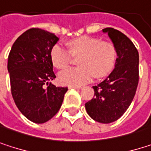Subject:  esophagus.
Segmentation results:
<instances>
[{"label":"esophagus","instance_id":"esophagus-1","mask_svg":"<svg viewBox=\"0 0 151 151\" xmlns=\"http://www.w3.org/2000/svg\"><path fill=\"white\" fill-rule=\"evenodd\" d=\"M68 87H69V89H78V90L81 88L80 86H69Z\"/></svg>","mask_w":151,"mask_h":151}]
</instances>
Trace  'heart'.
<instances>
[{
    "mask_svg": "<svg viewBox=\"0 0 151 151\" xmlns=\"http://www.w3.org/2000/svg\"><path fill=\"white\" fill-rule=\"evenodd\" d=\"M69 50L73 55H80L79 66L67 68L59 73V81L64 85L82 86L94 76L101 78L108 74L114 66L116 51L109 42L84 36L70 41ZM70 52L62 45H55L50 50L52 64L58 69L65 68L70 62Z\"/></svg>",
    "mask_w": 151,
    "mask_h": 151,
    "instance_id": "heart-1",
    "label": "heart"
}]
</instances>
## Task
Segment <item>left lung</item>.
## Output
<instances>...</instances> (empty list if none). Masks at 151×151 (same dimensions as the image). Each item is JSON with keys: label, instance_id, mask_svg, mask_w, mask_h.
<instances>
[{"label": "left lung", "instance_id": "obj_1", "mask_svg": "<svg viewBox=\"0 0 151 151\" xmlns=\"http://www.w3.org/2000/svg\"><path fill=\"white\" fill-rule=\"evenodd\" d=\"M112 41L116 51L114 69L97 86L94 97L85 106L87 114L101 123L118 120L129 108L136 94L139 80V54L131 40L113 28L102 29Z\"/></svg>", "mask_w": 151, "mask_h": 151}]
</instances>
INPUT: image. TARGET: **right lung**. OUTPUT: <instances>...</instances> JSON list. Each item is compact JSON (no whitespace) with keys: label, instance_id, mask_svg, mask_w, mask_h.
I'll return each mask as SVG.
<instances>
[{"label":"right lung","instance_id":"obj_1","mask_svg":"<svg viewBox=\"0 0 151 151\" xmlns=\"http://www.w3.org/2000/svg\"><path fill=\"white\" fill-rule=\"evenodd\" d=\"M58 40L53 33L29 29L15 40L9 55L8 71L15 105L35 123L51 119L60 109L68 90L51 83L47 85L56 78L50 50Z\"/></svg>","mask_w":151,"mask_h":151}]
</instances>
